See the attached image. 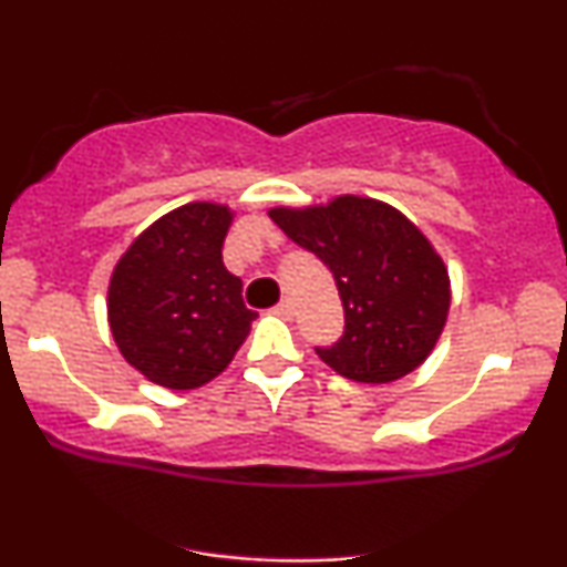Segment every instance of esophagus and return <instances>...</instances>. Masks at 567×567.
I'll return each mask as SVG.
<instances>
[{"instance_id": "obj_1", "label": "esophagus", "mask_w": 567, "mask_h": 567, "mask_svg": "<svg viewBox=\"0 0 567 567\" xmlns=\"http://www.w3.org/2000/svg\"><path fill=\"white\" fill-rule=\"evenodd\" d=\"M275 311L279 317H285V320H290V317H292V301H290V298H282V301L275 306Z\"/></svg>"}]
</instances>
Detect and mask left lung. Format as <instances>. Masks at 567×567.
Instances as JSON below:
<instances>
[{
  "instance_id": "1",
  "label": "left lung",
  "mask_w": 567,
  "mask_h": 567,
  "mask_svg": "<svg viewBox=\"0 0 567 567\" xmlns=\"http://www.w3.org/2000/svg\"><path fill=\"white\" fill-rule=\"evenodd\" d=\"M269 218L333 271L343 336L317 347L343 379L389 383L426 360L445 328L451 279L429 239L394 207L365 197L288 210Z\"/></svg>"
}]
</instances>
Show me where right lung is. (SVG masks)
I'll list each match as a JSON object with an SVG mask.
<instances>
[{"label": "right lung", "mask_w": 567, "mask_h": 567, "mask_svg": "<svg viewBox=\"0 0 567 567\" xmlns=\"http://www.w3.org/2000/svg\"><path fill=\"white\" fill-rule=\"evenodd\" d=\"M229 207L192 202L130 245L109 285V324L122 357L148 381L197 389L213 381L250 333L256 311L224 266Z\"/></svg>", "instance_id": "add662e5"}]
</instances>
